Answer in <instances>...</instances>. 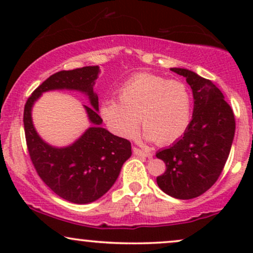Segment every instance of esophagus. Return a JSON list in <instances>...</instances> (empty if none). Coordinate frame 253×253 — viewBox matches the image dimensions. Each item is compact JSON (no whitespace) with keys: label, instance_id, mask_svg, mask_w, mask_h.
Here are the masks:
<instances>
[{"label":"esophagus","instance_id":"esophagus-1","mask_svg":"<svg viewBox=\"0 0 253 253\" xmlns=\"http://www.w3.org/2000/svg\"><path fill=\"white\" fill-rule=\"evenodd\" d=\"M133 153L138 157H147V158H150V157L153 156V153L150 152V151H144V150L139 149V147H135V146L133 147Z\"/></svg>","mask_w":253,"mask_h":253}]
</instances>
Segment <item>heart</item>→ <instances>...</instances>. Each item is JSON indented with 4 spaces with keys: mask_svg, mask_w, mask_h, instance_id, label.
<instances>
[{
    "mask_svg": "<svg viewBox=\"0 0 253 253\" xmlns=\"http://www.w3.org/2000/svg\"><path fill=\"white\" fill-rule=\"evenodd\" d=\"M119 100H107L100 113L109 129L121 138H133L140 119L145 138L169 145L178 140L190 124L191 95L179 81L136 74L120 86Z\"/></svg>",
    "mask_w": 253,
    "mask_h": 253,
    "instance_id": "obj_1",
    "label": "heart"
}]
</instances>
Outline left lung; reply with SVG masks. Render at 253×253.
Masks as SVG:
<instances>
[{"label":"left lung","instance_id":"obj_1","mask_svg":"<svg viewBox=\"0 0 253 253\" xmlns=\"http://www.w3.org/2000/svg\"><path fill=\"white\" fill-rule=\"evenodd\" d=\"M171 71L193 89L194 114L181 139L157 152L167 165L157 184L168 195L190 200L202 195L221 175L236 130V119L222 92L211 80L187 69Z\"/></svg>","mask_w":253,"mask_h":253}]
</instances>
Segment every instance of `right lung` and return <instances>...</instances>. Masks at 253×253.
<instances>
[{"instance_id":"obj_1","label":"right lung","mask_w":253,"mask_h":253,"mask_svg":"<svg viewBox=\"0 0 253 253\" xmlns=\"http://www.w3.org/2000/svg\"><path fill=\"white\" fill-rule=\"evenodd\" d=\"M98 66H84L56 72L32 92L25 104L24 126L26 144L37 173L50 189L62 199L78 205L96 201L117 181L125 162L132 155L130 143L100 127L98 97L92 85ZM54 88H71L85 92L91 107L84 106L93 127L68 148L57 149L37 135L31 123L30 110L42 92Z\"/></svg>"}]
</instances>
